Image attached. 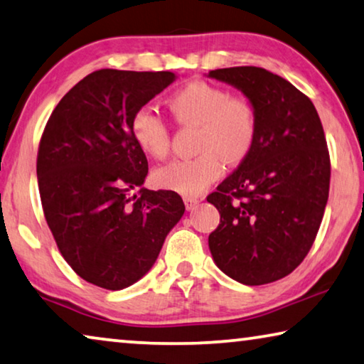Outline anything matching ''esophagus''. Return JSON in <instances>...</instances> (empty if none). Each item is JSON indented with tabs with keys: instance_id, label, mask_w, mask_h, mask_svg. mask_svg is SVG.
<instances>
[{
	"instance_id": "34e87169",
	"label": "esophagus",
	"mask_w": 364,
	"mask_h": 364,
	"mask_svg": "<svg viewBox=\"0 0 364 364\" xmlns=\"http://www.w3.org/2000/svg\"><path fill=\"white\" fill-rule=\"evenodd\" d=\"M184 205H186V210H194L199 204V199L191 198V196H184Z\"/></svg>"
}]
</instances>
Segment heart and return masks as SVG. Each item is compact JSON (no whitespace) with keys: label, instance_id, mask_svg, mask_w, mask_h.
Returning <instances> with one entry per match:
<instances>
[{"label":"heart","instance_id":"heart-1","mask_svg":"<svg viewBox=\"0 0 364 364\" xmlns=\"http://www.w3.org/2000/svg\"><path fill=\"white\" fill-rule=\"evenodd\" d=\"M168 108L178 123L198 126L193 159H178L154 171V183L184 196H199L222 175V160L235 166L246 160L257 139L256 103L245 94L194 80L176 90ZM131 132L144 152L164 159L170 152V129L151 107L136 109Z\"/></svg>","mask_w":364,"mask_h":364}]
</instances>
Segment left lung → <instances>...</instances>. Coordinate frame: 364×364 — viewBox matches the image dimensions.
<instances>
[{
    "instance_id": "left-lung-1",
    "label": "left lung",
    "mask_w": 364,
    "mask_h": 364,
    "mask_svg": "<svg viewBox=\"0 0 364 364\" xmlns=\"http://www.w3.org/2000/svg\"><path fill=\"white\" fill-rule=\"evenodd\" d=\"M256 103L259 129L251 154L207 200L220 223L209 235L222 272L245 285L291 274L313 246L324 217L331 157L322 123L303 92L256 66L210 71Z\"/></svg>"
}]
</instances>
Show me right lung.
I'll return each mask as SVG.
<instances>
[{
    "label": "right lung",
    "instance_id": "obj_1",
    "mask_svg": "<svg viewBox=\"0 0 364 364\" xmlns=\"http://www.w3.org/2000/svg\"><path fill=\"white\" fill-rule=\"evenodd\" d=\"M175 73L99 69L74 85L45 126L38 191L58 250L80 279L123 290L146 275L184 204L141 188L149 164L131 132L136 109Z\"/></svg>",
    "mask_w": 364,
    "mask_h": 364
}]
</instances>
